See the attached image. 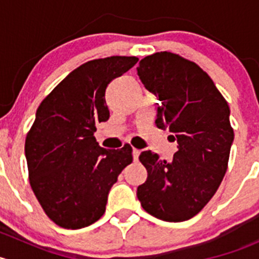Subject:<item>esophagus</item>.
Masks as SVG:
<instances>
[{
	"instance_id": "esophagus-1",
	"label": "esophagus",
	"mask_w": 259,
	"mask_h": 259,
	"mask_svg": "<svg viewBox=\"0 0 259 259\" xmlns=\"http://www.w3.org/2000/svg\"><path fill=\"white\" fill-rule=\"evenodd\" d=\"M139 155H140V150L139 149H133V158H134L135 161H138V159H139Z\"/></svg>"
}]
</instances>
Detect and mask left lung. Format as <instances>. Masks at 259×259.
Segmentation results:
<instances>
[{"label": "left lung", "instance_id": "obj_1", "mask_svg": "<svg viewBox=\"0 0 259 259\" xmlns=\"http://www.w3.org/2000/svg\"><path fill=\"white\" fill-rule=\"evenodd\" d=\"M137 70L160 101L156 126L169 129L178 142L169 163L150 150L140 154L148 178L138 187V199L155 218L188 221L215 194L228 168L234 139L228 103L207 72L173 52L146 56Z\"/></svg>", "mask_w": 259, "mask_h": 259}]
</instances>
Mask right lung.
Segmentation results:
<instances>
[{"mask_svg": "<svg viewBox=\"0 0 259 259\" xmlns=\"http://www.w3.org/2000/svg\"><path fill=\"white\" fill-rule=\"evenodd\" d=\"M111 56L85 62L42 100L27 133L25 154L30 184L46 215L57 226L80 229L105 213L108 194L133 161L132 146L104 149L96 124L110 116L109 83L138 62Z\"/></svg>", "mask_w": 259, "mask_h": 259, "instance_id": "right-lung-1", "label": "right lung"}]
</instances>
